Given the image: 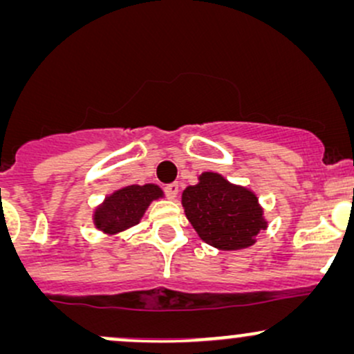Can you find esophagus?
Returning <instances> with one entry per match:
<instances>
[{"label": "esophagus", "mask_w": 354, "mask_h": 354, "mask_svg": "<svg viewBox=\"0 0 354 354\" xmlns=\"http://www.w3.org/2000/svg\"><path fill=\"white\" fill-rule=\"evenodd\" d=\"M178 191H180V185L178 183H171V185L165 186V193L169 200H174L178 196Z\"/></svg>", "instance_id": "34e87169"}]
</instances>
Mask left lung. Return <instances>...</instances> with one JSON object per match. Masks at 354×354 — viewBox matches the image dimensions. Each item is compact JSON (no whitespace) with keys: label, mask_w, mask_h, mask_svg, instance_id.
<instances>
[{"label":"left lung","mask_w":354,"mask_h":354,"mask_svg":"<svg viewBox=\"0 0 354 354\" xmlns=\"http://www.w3.org/2000/svg\"><path fill=\"white\" fill-rule=\"evenodd\" d=\"M181 203L200 238L218 250H243L266 230L253 191L231 185L218 173H203L198 185L183 191Z\"/></svg>","instance_id":"8db88e82"}]
</instances>
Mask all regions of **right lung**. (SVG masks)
I'll use <instances>...</instances> for the list:
<instances>
[{
  "label": "right lung",
  "instance_id": "obj_1",
  "mask_svg": "<svg viewBox=\"0 0 354 354\" xmlns=\"http://www.w3.org/2000/svg\"><path fill=\"white\" fill-rule=\"evenodd\" d=\"M163 196L156 185H131L115 191L95 211V226L103 233L115 234L131 228L143 218L149 203Z\"/></svg>",
  "mask_w": 354,
  "mask_h": 354
}]
</instances>
